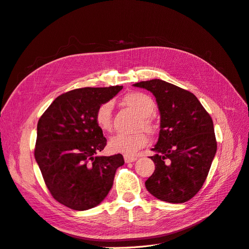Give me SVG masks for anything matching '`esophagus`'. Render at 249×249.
I'll return each instance as SVG.
<instances>
[{"label": "esophagus", "instance_id": "esophagus-1", "mask_svg": "<svg viewBox=\"0 0 249 249\" xmlns=\"http://www.w3.org/2000/svg\"><path fill=\"white\" fill-rule=\"evenodd\" d=\"M137 160L136 157H131V156H124V162L125 163H132Z\"/></svg>", "mask_w": 249, "mask_h": 249}]
</instances>
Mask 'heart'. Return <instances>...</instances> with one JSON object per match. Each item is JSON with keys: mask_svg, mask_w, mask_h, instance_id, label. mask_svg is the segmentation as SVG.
I'll list each match as a JSON object with an SVG mask.
<instances>
[{"mask_svg": "<svg viewBox=\"0 0 249 249\" xmlns=\"http://www.w3.org/2000/svg\"><path fill=\"white\" fill-rule=\"evenodd\" d=\"M123 102L127 107L132 108L140 115L138 129L147 133L155 132V124L149 117L156 108L155 101L148 94L140 91H134L125 94ZM113 103L104 102L96 108L94 113V122L103 132L110 133L113 129L112 117ZM147 143V137L143 132L136 134H117L109 141V148L113 153L124 154V156L136 155L139 149L144 147Z\"/></svg>", "mask_w": 249, "mask_h": 249, "instance_id": "b5f03b06", "label": "heart"}]
</instances>
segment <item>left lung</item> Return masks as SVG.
<instances>
[{
    "label": "left lung",
    "mask_w": 249,
    "mask_h": 249,
    "mask_svg": "<svg viewBox=\"0 0 249 249\" xmlns=\"http://www.w3.org/2000/svg\"><path fill=\"white\" fill-rule=\"evenodd\" d=\"M134 86L152 92L161 114L159 139L150 157L155 171L145 182L158 199L180 203L191 199L205 183L217 150L213 120L192 92L165 81Z\"/></svg>",
    "instance_id": "1"
}]
</instances>
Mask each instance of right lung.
Segmentation results:
<instances>
[{"mask_svg": "<svg viewBox=\"0 0 249 249\" xmlns=\"http://www.w3.org/2000/svg\"><path fill=\"white\" fill-rule=\"evenodd\" d=\"M123 86L85 87L59 95L37 124L34 156L52 196L85 211L101 203L113 185L123 155L95 156L107 144L94 122L96 108Z\"/></svg>", "mask_w": 249, "mask_h": 249, "instance_id": "obj_1", "label": "right lung"}]
</instances>
